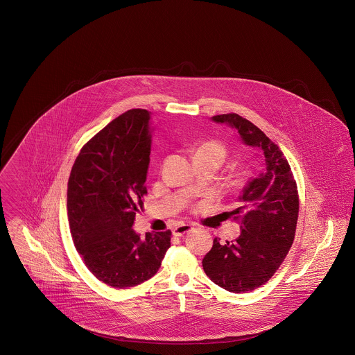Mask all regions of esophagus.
I'll use <instances>...</instances> for the list:
<instances>
[{
	"label": "esophagus",
	"instance_id": "esophagus-1",
	"mask_svg": "<svg viewBox=\"0 0 355 355\" xmlns=\"http://www.w3.org/2000/svg\"><path fill=\"white\" fill-rule=\"evenodd\" d=\"M193 227L190 225H180L177 227L173 228V235L174 236H184V234L190 232Z\"/></svg>",
	"mask_w": 355,
	"mask_h": 355
}]
</instances>
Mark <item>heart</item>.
<instances>
[{
  "mask_svg": "<svg viewBox=\"0 0 355 355\" xmlns=\"http://www.w3.org/2000/svg\"><path fill=\"white\" fill-rule=\"evenodd\" d=\"M197 153H210L213 156L222 159L225 157V148L216 141H209L203 144L202 146H199Z\"/></svg>",
  "mask_w": 355,
  "mask_h": 355,
  "instance_id": "b5f03b06",
  "label": "heart"
}]
</instances>
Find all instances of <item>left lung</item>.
I'll return each mask as SVG.
<instances>
[{
	"label": "left lung",
	"mask_w": 355,
	"mask_h": 355,
	"mask_svg": "<svg viewBox=\"0 0 355 355\" xmlns=\"http://www.w3.org/2000/svg\"><path fill=\"white\" fill-rule=\"evenodd\" d=\"M214 123L235 129L241 141L264 159V169L243 187L232 215L241 218V235L213 248L202 260L213 283L245 293L267 283L280 267L295 239L297 187L283 152L259 128L236 114H218Z\"/></svg>",
	"instance_id": "obj_1"
}]
</instances>
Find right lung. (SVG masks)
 <instances>
[{"label": "right lung", "mask_w": 355, "mask_h": 355, "mask_svg": "<svg viewBox=\"0 0 355 355\" xmlns=\"http://www.w3.org/2000/svg\"><path fill=\"white\" fill-rule=\"evenodd\" d=\"M152 114L129 110L82 148L72 166L67 211L73 244L92 275L110 286H136L153 277L171 232L133 230L146 194Z\"/></svg>", "instance_id": "obj_1"}]
</instances>
